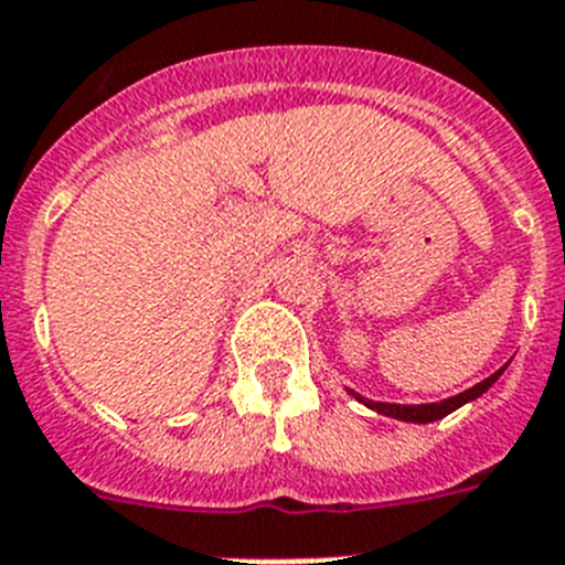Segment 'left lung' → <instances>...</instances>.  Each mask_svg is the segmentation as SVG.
Returning a JSON list of instances; mask_svg holds the SVG:
<instances>
[{
  "mask_svg": "<svg viewBox=\"0 0 565 565\" xmlns=\"http://www.w3.org/2000/svg\"><path fill=\"white\" fill-rule=\"evenodd\" d=\"M500 372H503V370H498V372H494V375H489L487 381H480V384H475L472 390L460 392V395H455V398L438 401V404H381V401H364V398H361V395H355V392H352V395H355V398L361 401V404L370 406V409L381 412V415H390V418L409 420V424H431V420L446 418V415L458 409V406H463V404H469V401L480 398V395H483V392H487L489 386L494 384V381H498Z\"/></svg>",
  "mask_w": 565,
  "mask_h": 565,
  "instance_id": "8db88e82",
  "label": "left lung"
}]
</instances>
